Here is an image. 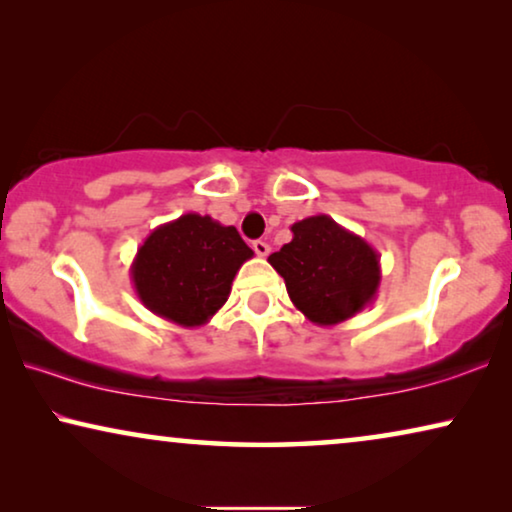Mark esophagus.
<instances>
[{"instance_id":"1","label":"esophagus","mask_w":512,"mask_h":512,"mask_svg":"<svg viewBox=\"0 0 512 512\" xmlns=\"http://www.w3.org/2000/svg\"><path fill=\"white\" fill-rule=\"evenodd\" d=\"M251 247H254V251H256V256H268L270 254V244L265 242V240H256L254 244H251Z\"/></svg>"}]
</instances>
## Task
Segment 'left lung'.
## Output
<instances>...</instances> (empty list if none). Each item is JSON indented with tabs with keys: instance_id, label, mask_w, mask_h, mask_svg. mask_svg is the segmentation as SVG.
<instances>
[{
	"instance_id": "8db88e82",
	"label": "left lung",
	"mask_w": 512,
	"mask_h": 512,
	"mask_svg": "<svg viewBox=\"0 0 512 512\" xmlns=\"http://www.w3.org/2000/svg\"><path fill=\"white\" fill-rule=\"evenodd\" d=\"M293 240L268 256L291 303L317 326H335L373 303L380 256L361 235L317 214L293 223Z\"/></svg>"
}]
</instances>
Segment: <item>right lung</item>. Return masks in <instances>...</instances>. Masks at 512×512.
<instances>
[{
	"mask_svg": "<svg viewBox=\"0 0 512 512\" xmlns=\"http://www.w3.org/2000/svg\"><path fill=\"white\" fill-rule=\"evenodd\" d=\"M251 256L235 226L188 212L151 230L130 265V279L146 310L198 328L221 310Z\"/></svg>",
	"mask_w": 512,
	"mask_h": 512,
	"instance_id": "add662e5",
	"label": "right lung"
}]
</instances>
